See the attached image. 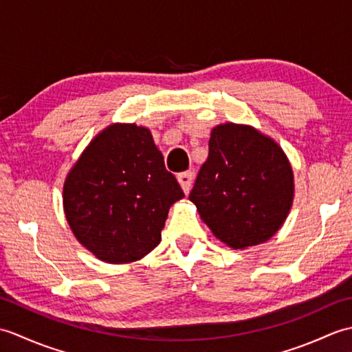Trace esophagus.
Returning <instances> with one entry per match:
<instances>
[{
  "mask_svg": "<svg viewBox=\"0 0 352 352\" xmlns=\"http://www.w3.org/2000/svg\"><path fill=\"white\" fill-rule=\"evenodd\" d=\"M177 180H178V183H180V186L183 188L184 193H189L190 186H192V180H193V174H192V172H190V170L182 172V174H178Z\"/></svg>",
  "mask_w": 352,
  "mask_h": 352,
  "instance_id": "obj_1",
  "label": "esophagus"
}]
</instances>
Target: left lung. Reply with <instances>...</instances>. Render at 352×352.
<instances>
[{
	"instance_id": "1",
	"label": "left lung",
	"mask_w": 352,
	"mask_h": 352,
	"mask_svg": "<svg viewBox=\"0 0 352 352\" xmlns=\"http://www.w3.org/2000/svg\"><path fill=\"white\" fill-rule=\"evenodd\" d=\"M294 174L283 149L251 126H214L189 199L213 234L234 250L266 242L286 219Z\"/></svg>"
}]
</instances>
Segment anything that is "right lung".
<instances>
[{
    "mask_svg": "<svg viewBox=\"0 0 352 352\" xmlns=\"http://www.w3.org/2000/svg\"><path fill=\"white\" fill-rule=\"evenodd\" d=\"M184 197L149 130L111 125L98 134L63 188L74 234L107 263L139 260L160 243L169 207Z\"/></svg>",
    "mask_w": 352,
    "mask_h": 352,
    "instance_id": "right-lung-1",
    "label": "right lung"
}]
</instances>
